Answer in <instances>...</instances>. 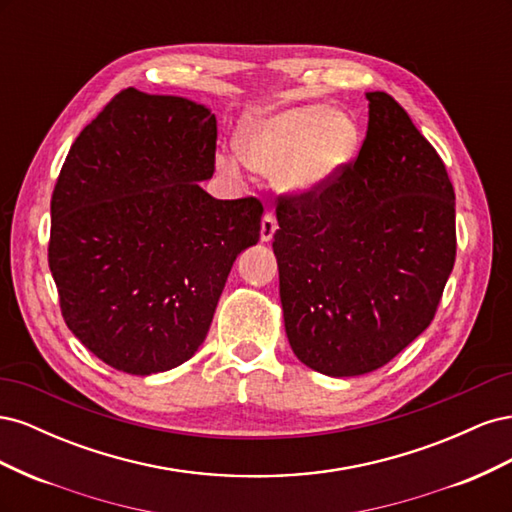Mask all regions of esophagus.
Instances as JSON below:
<instances>
[{
    "instance_id": "1",
    "label": "esophagus",
    "mask_w": 512,
    "mask_h": 512,
    "mask_svg": "<svg viewBox=\"0 0 512 512\" xmlns=\"http://www.w3.org/2000/svg\"><path fill=\"white\" fill-rule=\"evenodd\" d=\"M275 230H277V220L273 218V215H271V213L262 215V222H260V241L269 243V241L273 239V235H275Z\"/></svg>"
}]
</instances>
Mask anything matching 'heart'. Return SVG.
<instances>
[{"instance_id": "obj_1", "label": "heart", "mask_w": 512, "mask_h": 512, "mask_svg": "<svg viewBox=\"0 0 512 512\" xmlns=\"http://www.w3.org/2000/svg\"><path fill=\"white\" fill-rule=\"evenodd\" d=\"M359 149V128L350 115L324 104L286 108L245 123L235 136L239 160L256 173L275 175L277 188L290 196H309L327 188ZM224 173L237 164L220 160Z\"/></svg>"}]
</instances>
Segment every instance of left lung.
I'll return each instance as SVG.
<instances>
[{
	"mask_svg": "<svg viewBox=\"0 0 512 512\" xmlns=\"http://www.w3.org/2000/svg\"><path fill=\"white\" fill-rule=\"evenodd\" d=\"M365 98L356 160L275 209L290 348L333 378L386 365L429 327L457 252L455 190L438 151L389 94Z\"/></svg>",
	"mask_w": 512,
	"mask_h": 512,
	"instance_id": "obj_1",
	"label": "left lung"
}]
</instances>
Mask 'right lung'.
<instances>
[{
    "instance_id": "add662e5",
    "label": "right lung",
    "mask_w": 512,
    "mask_h": 512,
    "mask_svg": "<svg viewBox=\"0 0 512 512\" xmlns=\"http://www.w3.org/2000/svg\"><path fill=\"white\" fill-rule=\"evenodd\" d=\"M218 121L179 96L123 89L85 126L51 198L61 316L100 361L168 371L205 342L232 262L260 239L258 198L218 200Z\"/></svg>"
}]
</instances>
